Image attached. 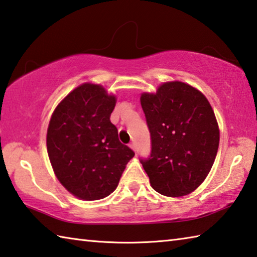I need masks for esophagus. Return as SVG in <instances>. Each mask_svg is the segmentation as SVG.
I'll return each instance as SVG.
<instances>
[{"mask_svg": "<svg viewBox=\"0 0 257 257\" xmlns=\"http://www.w3.org/2000/svg\"><path fill=\"white\" fill-rule=\"evenodd\" d=\"M129 146H130V148L133 149V151H136V145H135V143H132L129 145Z\"/></svg>", "mask_w": 257, "mask_h": 257, "instance_id": "34e87169", "label": "esophagus"}]
</instances>
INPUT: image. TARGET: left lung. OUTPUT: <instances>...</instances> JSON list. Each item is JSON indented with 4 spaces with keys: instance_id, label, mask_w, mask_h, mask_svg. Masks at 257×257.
Listing matches in <instances>:
<instances>
[{
    "instance_id": "8db88e82",
    "label": "left lung",
    "mask_w": 257,
    "mask_h": 257,
    "mask_svg": "<svg viewBox=\"0 0 257 257\" xmlns=\"http://www.w3.org/2000/svg\"><path fill=\"white\" fill-rule=\"evenodd\" d=\"M142 108L152 151L141 158L152 188L166 197H183L209 174L219 146V128L207 97L183 82H167L143 93Z\"/></svg>"
}]
</instances>
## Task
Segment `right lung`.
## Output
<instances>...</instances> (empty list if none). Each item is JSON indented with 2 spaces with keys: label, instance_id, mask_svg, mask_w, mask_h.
Segmentation results:
<instances>
[{
  "label": "right lung",
  "instance_id": "obj_1",
  "mask_svg": "<svg viewBox=\"0 0 257 257\" xmlns=\"http://www.w3.org/2000/svg\"><path fill=\"white\" fill-rule=\"evenodd\" d=\"M115 96L84 83L55 109L47 130V152L56 176L78 199L92 201L115 190L135 156L121 144L110 121Z\"/></svg>",
  "mask_w": 257,
  "mask_h": 257
}]
</instances>
